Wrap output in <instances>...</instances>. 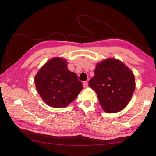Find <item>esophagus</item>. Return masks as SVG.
Returning <instances> with one entry per match:
<instances>
[{"label":"esophagus","instance_id":"esophagus-1","mask_svg":"<svg viewBox=\"0 0 156 156\" xmlns=\"http://www.w3.org/2000/svg\"><path fill=\"white\" fill-rule=\"evenodd\" d=\"M88 86V82L87 81H85V82H83V87H84V88H87Z\"/></svg>","mask_w":156,"mask_h":156}]
</instances>
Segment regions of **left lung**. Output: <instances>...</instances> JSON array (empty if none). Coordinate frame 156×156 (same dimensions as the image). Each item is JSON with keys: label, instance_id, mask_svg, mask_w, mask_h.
Returning <instances> with one entry per match:
<instances>
[{"label": "left lung", "instance_id": "1", "mask_svg": "<svg viewBox=\"0 0 156 156\" xmlns=\"http://www.w3.org/2000/svg\"><path fill=\"white\" fill-rule=\"evenodd\" d=\"M88 85L97 92L102 108L108 113L123 109L130 101L135 88L133 72L114 58L97 64L94 76Z\"/></svg>", "mask_w": 156, "mask_h": 156}]
</instances>
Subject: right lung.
<instances>
[{"label":"right lung","mask_w":156,"mask_h":156,"mask_svg":"<svg viewBox=\"0 0 156 156\" xmlns=\"http://www.w3.org/2000/svg\"><path fill=\"white\" fill-rule=\"evenodd\" d=\"M39 94L52 107H66L82 90V84L75 73L68 70L65 59L54 58L39 69L35 77Z\"/></svg>","instance_id":"right-lung-1"}]
</instances>
